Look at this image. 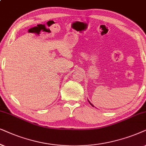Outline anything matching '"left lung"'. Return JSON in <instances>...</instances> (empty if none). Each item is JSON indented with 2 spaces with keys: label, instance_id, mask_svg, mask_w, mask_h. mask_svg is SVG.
<instances>
[{
  "label": "left lung",
  "instance_id": "obj_1",
  "mask_svg": "<svg viewBox=\"0 0 146 146\" xmlns=\"http://www.w3.org/2000/svg\"><path fill=\"white\" fill-rule=\"evenodd\" d=\"M88 102H89V104H91V106H93V107H94V106H93V105H92V104H91V103H90V102H89V101H88Z\"/></svg>",
  "mask_w": 146,
  "mask_h": 146
}]
</instances>
